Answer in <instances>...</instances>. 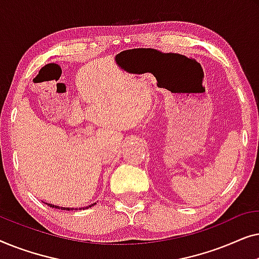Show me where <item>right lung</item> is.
Returning <instances> with one entry per match:
<instances>
[{"mask_svg": "<svg viewBox=\"0 0 259 259\" xmlns=\"http://www.w3.org/2000/svg\"><path fill=\"white\" fill-rule=\"evenodd\" d=\"M48 205V206H51V207H54V208H61V210H66V211H76V210H81V208H82V210H84V208H88V207H92V206H94L95 204L97 203H93V204H91L90 206H86V207H79V208H74V207H72V208H69V207H60V206H58V205H53V204H48V203H46Z\"/></svg>", "mask_w": 259, "mask_h": 259, "instance_id": "obj_1", "label": "right lung"}]
</instances>
